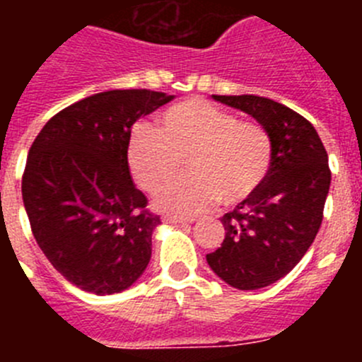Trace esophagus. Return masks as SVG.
<instances>
[{"mask_svg": "<svg viewBox=\"0 0 362 362\" xmlns=\"http://www.w3.org/2000/svg\"><path fill=\"white\" fill-rule=\"evenodd\" d=\"M163 221L165 223H172V225H185V223H194V219L192 217H183V216H165L163 217Z\"/></svg>", "mask_w": 362, "mask_h": 362, "instance_id": "obj_1", "label": "esophagus"}]
</instances>
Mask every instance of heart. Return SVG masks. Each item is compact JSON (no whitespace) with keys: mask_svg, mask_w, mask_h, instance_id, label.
I'll return each mask as SVG.
<instances>
[{"mask_svg":"<svg viewBox=\"0 0 362 362\" xmlns=\"http://www.w3.org/2000/svg\"><path fill=\"white\" fill-rule=\"evenodd\" d=\"M183 160L189 175L165 182ZM127 165L137 187L156 192V206L165 212L199 214L221 199L235 206L263 187L272 165L267 130L199 98L185 99L161 112L156 129L134 127Z\"/></svg>","mask_w":362,"mask_h":362,"instance_id":"1","label":"heart"}]
</instances>
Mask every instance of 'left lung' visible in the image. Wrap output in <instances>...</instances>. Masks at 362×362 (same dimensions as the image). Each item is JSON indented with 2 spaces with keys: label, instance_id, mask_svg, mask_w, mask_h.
<instances>
[{
  "label": "left lung",
  "instance_id": "8db88e82",
  "mask_svg": "<svg viewBox=\"0 0 362 362\" xmlns=\"http://www.w3.org/2000/svg\"><path fill=\"white\" fill-rule=\"evenodd\" d=\"M245 112L268 132L272 165L255 196L221 217L225 239L206 263L238 290H259L299 263L322 223L332 174L313 124L261 95H212Z\"/></svg>",
  "mask_w": 362,
  "mask_h": 362
}]
</instances>
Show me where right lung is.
<instances>
[{"instance_id":"right-lung-1","label":"right lung","mask_w":362,"mask_h":362,"mask_svg":"<svg viewBox=\"0 0 362 362\" xmlns=\"http://www.w3.org/2000/svg\"><path fill=\"white\" fill-rule=\"evenodd\" d=\"M174 95L107 90L63 108L28 150L23 204L37 246L83 292L130 288L152 257L161 219L146 212L127 165L130 129Z\"/></svg>"}]
</instances>
